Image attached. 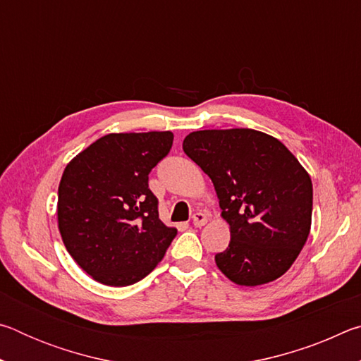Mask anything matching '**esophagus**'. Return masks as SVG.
I'll use <instances>...</instances> for the list:
<instances>
[{
  "label": "esophagus",
  "instance_id": "34e87169",
  "mask_svg": "<svg viewBox=\"0 0 361 361\" xmlns=\"http://www.w3.org/2000/svg\"><path fill=\"white\" fill-rule=\"evenodd\" d=\"M207 223V216L204 215L202 212H197L192 215V224L195 228H202V226Z\"/></svg>",
  "mask_w": 361,
  "mask_h": 361
}]
</instances>
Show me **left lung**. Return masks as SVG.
Here are the masks:
<instances>
[{
  "instance_id": "obj_1",
  "label": "left lung",
  "mask_w": 361,
  "mask_h": 361,
  "mask_svg": "<svg viewBox=\"0 0 361 361\" xmlns=\"http://www.w3.org/2000/svg\"><path fill=\"white\" fill-rule=\"evenodd\" d=\"M183 151L210 176L231 242L215 262L231 282L269 283L288 271L312 223V181L288 148L253 129L197 130Z\"/></svg>"
}]
</instances>
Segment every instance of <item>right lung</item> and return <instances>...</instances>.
Listing matches in <instances>:
<instances>
[{"label": "right lung", "mask_w": 361, "mask_h": 361, "mask_svg": "<svg viewBox=\"0 0 361 361\" xmlns=\"http://www.w3.org/2000/svg\"><path fill=\"white\" fill-rule=\"evenodd\" d=\"M173 143L172 132L109 133L65 167L59 231L78 266L97 282L127 286L145 279L176 235L159 219L148 175Z\"/></svg>", "instance_id": "obj_1"}]
</instances>
